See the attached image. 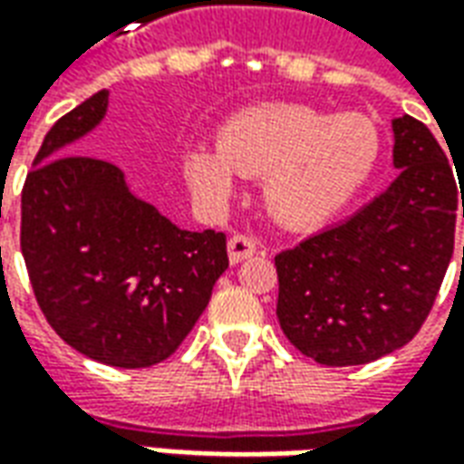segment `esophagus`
Masks as SVG:
<instances>
[{
    "label": "esophagus",
    "instance_id": "esophagus-1",
    "mask_svg": "<svg viewBox=\"0 0 464 464\" xmlns=\"http://www.w3.org/2000/svg\"><path fill=\"white\" fill-rule=\"evenodd\" d=\"M256 251H258V243L253 241L251 236L236 233V236L228 238V261L231 263L246 261V258H251Z\"/></svg>",
    "mask_w": 464,
    "mask_h": 464
}]
</instances>
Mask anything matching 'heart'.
Here are the masks:
<instances>
[{
  "mask_svg": "<svg viewBox=\"0 0 464 464\" xmlns=\"http://www.w3.org/2000/svg\"><path fill=\"white\" fill-rule=\"evenodd\" d=\"M368 116L308 104H256L228 116L218 143L183 153V176L206 206H223L238 176H263V203L288 228H318L348 206L380 161Z\"/></svg>",
  "mask_w": 464,
  "mask_h": 464,
  "instance_id": "heart-1",
  "label": "heart"
}]
</instances>
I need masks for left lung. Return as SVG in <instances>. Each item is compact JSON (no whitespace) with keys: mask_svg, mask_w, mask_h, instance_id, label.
I'll return each mask as SVG.
<instances>
[{"mask_svg":"<svg viewBox=\"0 0 464 464\" xmlns=\"http://www.w3.org/2000/svg\"><path fill=\"white\" fill-rule=\"evenodd\" d=\"M392 133L388 191L276 256L278 323L321 365H362L412 341L452 258L462 186L425 123L405 114Z\"/></svg>","mask_w":464,"mask_h":464,"instance_id":"1","label":"left lung"}]
</instances>
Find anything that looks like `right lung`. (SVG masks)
<instances>
[{
    "label": "right lung",
    "instance_id": "1",
    "mask_svg": "<svg viewBox=\"0 0 464 464\" xmlns=\"http://www.w3.org/2000/svg\"><path fill=\"white\" fill-rule=\"evenodd\" d=\"M109 89L49 129L22 188V256L56 335L114 368L176 353L228 268L226 236L183 231L136 198L119 166L69 146L96 129Z\"/></svg>",
    "mask_w": 464,
    "mask_h": 464
}]
</instances>
